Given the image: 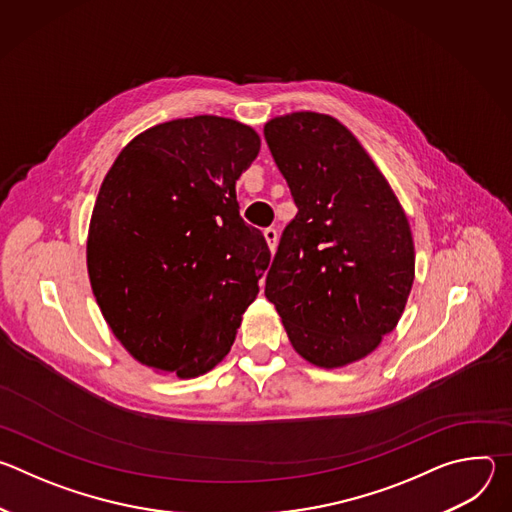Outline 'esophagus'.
Masks as SVG:
<instances>
[{"label":"esophagus","instance_id":"esophagus-1","mask_svg":"<svg viewBox=\"0 0 512 512\" xmlns=\"http://www.w3.org/2000/svg\"><path fill=\"white\" fill-rule=\"evenodd\" d=\"M265 241H267V245H269V251L271 253H275V247H277V231L273 229V227H269V229H265Z\"/></svg>","mask_w":512,"mask_h":512}]
</instances>
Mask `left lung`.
I'll use <instances>...</instances> for the list:
<instances>
[{"label":"left lung","mask_w":512,"mask_h":512,"mask_svg":"<svg viewBox=\"0 0 512 512\" xmlns=\"http://www.w3.org/2000/svg\"><path fill=\"white\" fill-rule=\"evenodd\" d=\"M263 133L298 206L265 296L302 358L320 369L346 367L371 354L405 310L415 277L407 214L338 119L287 113Z\"/></svg>","instance_id":"8db88e82"}]
</instances>
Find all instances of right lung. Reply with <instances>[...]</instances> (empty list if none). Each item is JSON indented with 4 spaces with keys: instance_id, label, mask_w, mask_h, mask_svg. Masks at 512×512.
I'll return each instance as SVG.
<instances>
[{
    "instance_id": "1",
    "label": "right lung",
    "mask_w": 512,
    "mask_h": 512,
    "mask_svg": "<svg viewBox=\"0 0 512 512\" xmlns=\"http://www.w3.org/2000/svg\"><path fill=\"white\" fill-rule=\"evenodd\" d=\"M259 148L253 127L196 115L141 131L107 172L87 269L111 332L145 367L194 379L229 354L271 261L235 190Z\"/></svg>"
}]
</instances>
